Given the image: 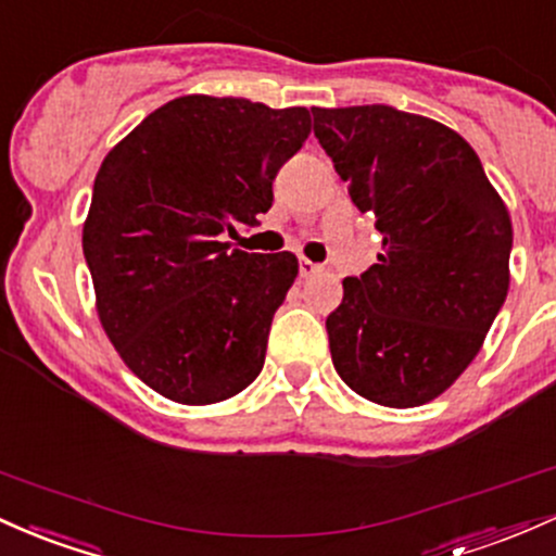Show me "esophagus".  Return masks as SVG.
I'll return each mask as SVG.
<instances>
[{
	"mask_svg": "<svg viewBox=\"0 0 556 556\" xmlns=\"http://www.w3.org/2000/svg\"><path fill=\"white\" fill-rule=\"evenodd\" d=\"M320 270H323V267L315 265V262H312V260H307V257L299 260V276H302V278H312V276H315V273H320Z\"/></svg>",
	"mask_w": 556,
	"mask_h": 556,
	"instance_id": "obj_1",
	"label": "esophagus"
}]
</instances>
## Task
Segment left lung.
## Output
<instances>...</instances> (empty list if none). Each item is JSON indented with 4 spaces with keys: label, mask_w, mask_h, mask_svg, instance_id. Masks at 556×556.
<instances>
[{
    "label": "left lung",
    "mask_w": 556,
    "mask_h": 556,
    "mask_svg": "<svg viewBox=\"0 0 556 556\" xmlns=\"http://www.w3.org/2000/svg\"><path fill=\"white\" fill-rule=\"evenodd\" d=\"M315 136L376 215L383 254L328 315L341 380L383 407L444 394L483 346L509 289L513 220L452 128L389 108H312Z\"/></svg>",
    "instance_id": "8db88e82"
}]
</instances>
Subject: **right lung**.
I'll use <instances>...</instances> for the list:
<instances>
[{
    "instance_id": "right-lung-1",
    "label": "right lung",
    "mask_w": 556,
    "mask_h": 556,
    "mask_svg": "<svg viewBox=\"0 0 556 556\" xmlns=\"http://www.w3.org/2000/svg\"><path fill=\"white\" fill-rule=\"evenodd\" d=\"M307 108L178 97L104 157L84 223L97 312L117 354L178 404L244 391L299 262L230 249L257 226L273 180L307 141Z\"/></svg>"
}]
</instances>
